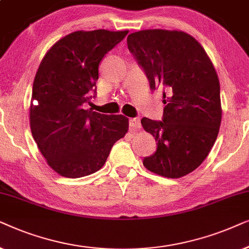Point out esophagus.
Returning a JSON list of instances; mask_svg holds the SVG:
<instances>
[{
    "mask_svg": "<svg viewBox=\"0 0 249 249\" xmlns=\"http://www.w3.org/2000/svg\"><path fill=\"white\" fill-rule=\"evenodd\" d=\"M130 127L132 130H138L141 127V122L139 118H131L130 119Z\"/></svg>",
    "mask_w": 249,
    "mask_h": 249,
    "instance_id": "esophagus-1",
    "label": "esophagus"
}]
</instances>
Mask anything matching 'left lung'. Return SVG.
<instances>
[{
    "label": "left lung",
    "mask_w": 249,
    "mask_h": 249,
    "mask_svg": "<svg viewBox=\"0 0 249 249\" xmlns=\"http://www.w3.org/2000/svg\"><path fill=\"white\" fill-rule=\"evenodd\" d=\"M127 46L151 90L158 85L166 90L163 121L141 119L157 141L144 167L168 178L184 177L205 160L220 130V81L213 62L200 43L182 31H139L127 36Z\"/></svg>",
    "instance_id": "obj_1"
}]
</instances>
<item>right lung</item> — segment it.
Returning a JSON list of instances; mask_svg holds the SVG:
<instances>
[{"mask_svg": "<svg viewBox=\"0 0 249 249\" xmlns=\"http://www.w3.org/2000/svg\"><path fill=\"white\" fill-rule=\"evenodd\" d=\"M128 31H77L54 43L33 83L29 124L33 138L53 171L82 178L100 170L128 118L84 109L99 78V64ZM38 104L34 105V101Z\"/></svg>", "mask_w": 249, "mask_h": 249, "instance_id": "right-lung-1", "label": "right lung"}]
</instances>
